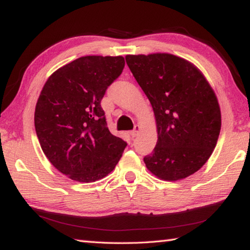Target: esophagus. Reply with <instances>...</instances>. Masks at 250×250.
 Instances as JSON below:
<instances>
[{"mask_svg": "<svg viewBox=\"0 0 250 250\" xmlns=\"http://www.w3.org/2000/svg\"><path fill=\"white\" fill-rule=\"evenodd\" d=\"M140 130H141V126L137 125L134 126V130L131 131V132H130V135H131V137H132V138H135V137H137V135L139 134V132H140Z\"/></svg>", "mask_w": 250, "mask_h": 250, "instance_id": "1", "label": "esophagus"}]
</instances>
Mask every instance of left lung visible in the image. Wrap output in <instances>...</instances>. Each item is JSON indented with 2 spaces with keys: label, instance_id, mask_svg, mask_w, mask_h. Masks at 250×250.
<instances>
[{
  "label": "left lung",
  "instance_id": "1",
  "mask_svg": "<svg viewBox=\"0 0 250 250\" xmlns=\"http://www.w3.org/2000/svg\"><path fill=\"white\" fill-rule=\"evenodd\" d=\"M126 65L153 109L158 142L146 167L158 179L183 180L204 166L221 131V108L202 71L175 55H126Z\"/></svg>",
  "mask_w": 250,
  "mask_h": 250
}]
</instances>
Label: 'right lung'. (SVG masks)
<instances>
[{
  "label": "right lung",
  "instance_id": "add662e5",
  "mask_svg": "<svg viewBox=\"0 0 250 250\" xmlns=\"http://www.w3.org/2000/svg\"><path fill=\"white\" fill-rule=\"evenodd\" d=\"M125 67L122 56H83L46 80L35 107V130L46 158L73 181L107 176L126 143L110 132L100 105Z\"/></svg>",
  "mask_w": 250,
  "mask_h": 250
}]
</instances>
